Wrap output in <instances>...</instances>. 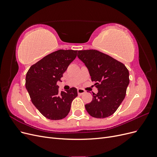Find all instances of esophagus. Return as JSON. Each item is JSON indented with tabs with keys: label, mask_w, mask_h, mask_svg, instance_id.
<instances>
[{
	"label": "esophagus",
	"mask_w": 157,
	"mask_h": 157,
	"mask_svg": "<svg viewBox=\"0 0 157 157\" xmlns=\"http://www.w3.org/2000/svg\"><path fill=\"white\" fill-rule=\"evenodd\" d=\"M77 92H78V94L79 95H82V94L85 93V90H83V89H82V88H78V89L77 90Z\"/></svg>",
	"instance_id": "obj_1"
}]
</instances>
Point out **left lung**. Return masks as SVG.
Masks as SVG:
<instances>
[{
    "instance_id": "obj_1",
    "label": "left lung",
    "mask_w": 157,
    "mask_h": 157,
    "mask_svg": "<svg viewBox=\"0 0 157 157\" xmlns=\"http://www.w3.org/2000/svg\"><path fill=\"white\" fill-rule=\"evenodd\" d=\"M78 58L86 66L98 92L85 105L90 116L104 118L112 115L126 96L129 72L120 61L96 50H78Z\"/></svg>"
}]
</instances>
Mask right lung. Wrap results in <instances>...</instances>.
I'll return each mask as SVG.
<instances>
[{
	"label": "right lung",
	"instance_id": "right-lung-1",
	"mask_svg": "<svg viewBox=\"0 0 157 157\" xmlns=\"http://www.w3.org/2000/svg\"><path fill=\"white\" fill-rule=\"evenodd\" d=\"M78 50H59L31 66L26 74L25 87L31 101L42 115L50 120L67 117L77 89L59 91L58 81L77 57Z\"/></svg>",
	"mask_w": 157,
	"mask_h": 157
}]
</instances>
